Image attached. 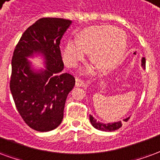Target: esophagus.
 Returning <instances> with one entry per match:
<instances>
[{
  "instance_id": "obj_1",
  "label": "esophagus",
  "mask_w": 160,
  "mask_h": 160,
  "mask_svg": "<svg viewBox=\"0 0 160 160\" xmlns=\"http://www.w3.org/2000/svg\"><path fill=\"white\" fill-rule=\"evenodd\" d=\"M76 85L78 87H82V86H84V81L82 80L81 78H76Z\"/></svg>"
}]
</instances>
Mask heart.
I'll return each mask as SVG.
<instances>
[{"instance_id":"heart-1","label":"heart","mask_w":160,"mask_h":160,"mask_svg":"<svg viewBox=\"0 0 160 160\" xmlns=\"http://www.w3.org/2000/svg\"><path fill=\"white\" fill-rule=\"evenodd\" d=\"M126 46V37L121 30L111 25L97 26L83 31L79 41L69 40L63 59L67 66L73 67L84 58L85 52H88L100 68H107L121 60Z\"/></svg>"}]
</instances>
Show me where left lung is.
<instances>
[{"label": "left lung", "mask_w": 160, "mask_h": 160, "mask_svg": "<svg viewBox=\"0 0 160 160\" xmlns=\"http://www.w3.org/2000/svg\"><path fill=\"white\" fill-rule=\"evenodd\" d=\"M146 66V59L145 58H142V68L145 69ZM129 117L124 118L123 121L127 122L129 120ZM89 120H90V123L93 125L94 128L99 129V130H102V131H114L116 129H118L120 127H122V122L121 121H118V122H113V123H102L100 121L94 118V117L92 115H89Z\"/></svg>", "instance_id": "1"}]
</instances>
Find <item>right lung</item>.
<instances>
[{
    "label": "right lung",
    "mask_w": 160,
    "mask_h": 160,
    "mask_svg": "<svg viewBox=\"0 0 160 160\" xmlns=\"http://www.w3.org/2000/svg\"><path fill=\"white\" fill-rule=\"evenodd\" d=\"M72 20L42 18L22 35L12 59L10 90L28 126L40 132L61 123L67 95L75 85L74 77L65 73L59 49L63 35ZM42 56L45 68L35 69L28 58Z\"/></svg>",
    "instance_id": "right-lung-1"
}]
</instances>
